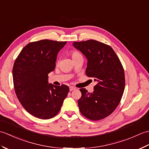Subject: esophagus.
<instances>
[{
  "label": "esophagus",
  "mask_w": 149,
  "mask_h": 149,
  "mask_svg": "<svg viewBox=\"0 0 149 149\" xmlns=\"http://www.w3.org/2000/svg\"><path fill=\"white\" fill-rule=\"evenodd\" d=\"M69 88H70V91L75 90V88H74V86H70Z\"/></svg>",
  "instance_id": "obj_1"
}]
</instances>
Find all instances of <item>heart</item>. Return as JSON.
Masks as SVG:
<instances>
[{"label": "heart", "mask_w": 149, "mask_h": 149, "mask_svg": "<svg viewBox=\"0 0 149 149\" xmlns=\"http://www.w3.org/2000/svg\"><path fill=\"white\" fill-rule=\"evenodd\" d=\"M70 55L72 56V59H74L75 58H76L77 57L81 56V54L79 53L77 51H75V50H72V51L70 52Z\"/></svg>", "instance_id": "obj_1"}]
</instances>
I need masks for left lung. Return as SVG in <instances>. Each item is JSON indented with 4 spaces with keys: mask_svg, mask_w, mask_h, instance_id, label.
Masks as SVG:
<instances>
[{
    "mask_svg": "<svg viewBox=\"0 0 149 149\" xmlns=\"http://www.w3.org/2000/svg\"><path fill=\"white\" fill-rule=\"evenodd\" d=\"M88 59L86 74L96 82L93 93L81 88L78 105L82 115L91 120L110 115L118 106L125 88L124 70L118 57L109 45L94 40L75 42Z\"/></svg>",
    "mask_w": 149,
    "mask_h": 149,
    "instance_id": "left-lung-1",
    "label": "left lung"
}]
</instances>
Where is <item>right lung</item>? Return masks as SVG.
I'll use <instances>...</instances> for the list:
<instances>
[{
  "mask_svg": "<svg viewBox=\"0 0 149 149\" xmlns=\"http://www.w3.org/2000/svg\"><path fill=\"white\" fill-rule=\"evenodd\" d=\"M66 43L50 40L31 42L15 59L13 68L15 93L24 109L38 118L55 116L69 92L66 85L48 83V74L54 70L58 53Z\"/></svg>",
  "mask_w": 149,
  "mask_h": 149,
  "instance_id": "right-lung-1",
  "label": "right lung"
}]
</instances>
